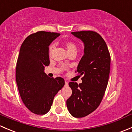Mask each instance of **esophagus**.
Masks as SVG:
<instances>
[{
    "label": "esophagus",
    "instance_id": "1",
    "mask_svg": "<svg viewBox=\"0 0 132 132\" xmlns=\"http://www.w3.org/2000/svg\"><path fill=\"white\" fill-rule=\"evenodd\" d=\"M68 85V82L67 81H65V86H67Z\"/></svg>",
    "mask_w": 132,
    "mask_h": 132
}]
</instances>
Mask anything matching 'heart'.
<instances>
[{"label":"heart","mask_w":132,"mask_h":132,"mask_svg":"<svg viewBox=\"0 0 132 132\" xmlns=\"http://www.w3.org/2000/svg\"><path fill=\"white\" fill-rule=\"evenodd\" d=\"M66 48H67L68 52H70L71 50H76V46L74 43L71 42H68L66 45ZM54 47H55V45L54 44H52V45H50V48H49V52L51 53L52 52V50H54Z\"/></svg>","instance_id":"heart-1"}]
</instances>
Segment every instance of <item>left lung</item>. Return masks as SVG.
I'll return each instance as SVG.
<instances>
[{
	"label": "left lung",
	"instance_id": "obj_1",
	"mask_svg": "<svg viewBox=\"0 0 132 132\" xmlns=\"http://www.w3.org/2000/svg\"><path fill=\"white\" fill-rule=\"evenodd\" d=\"M71 34L82 41L84 55L77 72L83 75L82 83L70 82L72 94L66 101L68 111L75 118H83L100 104L109 81L110 56L107 44L100 34L90 30Z\"/></svg>",
	"mask_w": 132,
	"mask_h": 132
}]
</instances>
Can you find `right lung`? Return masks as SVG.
I'll list each match as a JSON object with an SVG mask.
<instances>
[{"mask_svg":"<svg viewBox=\"0 0 132 132\" xmlns=\"http://www.w3.org/2000/svg\"><path fill=\"white\" fill-rule=\"evenodd\" d=\"M59 36L55 32H37L29 36L20 49L16 80L23 103L34 114L47 113L54 96L64 86L63 78H50L44 71L50 64L49 45Z\"/></svg>","mask_w":132,"mask_h":132,"instance_id":"1","label":"right lung"}]
</instances>
